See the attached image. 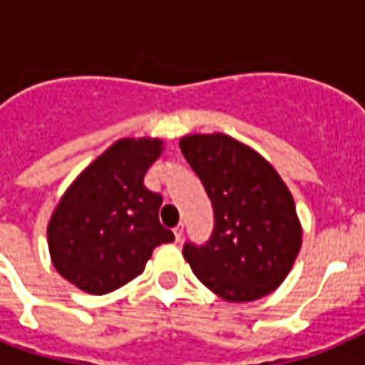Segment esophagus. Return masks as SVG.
Listing matches in <instances>:
<instances>
[{"instance_id":"obj_1","label":"esophagus","mask_w":365,"mask_h":365,"mask_svg":"<svg viewBox=\"0 0 365 365\" xmlns=\"http://www.w3.org/2000/svg\"><path fill=\"white\" fill-rule=\"evenodd\" d=\"M174 237H176L178 242L182 240V237H183V223H180V225H176V227H174Z\"/></svg>"}]
</instances>
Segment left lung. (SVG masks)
Segmentation results:
<instances>
[{"instance_id": "left-lung-1", "label": "left lung", "mask_w": 365, "mask_h": 365, "mask_svg": "<svg viewBox=\"0 0 365 365\" xmlns=\"http://www.w3.org/2000/svg\"><path fill=\"white\" fill-rule=\"evenodd\" d=\"M183 157L214 206V233L183 257L206 288L229 303L265 297L288 277L303 242L294 197L274 166L235 138L189 134Z\"/></svg>"}]
</instances>
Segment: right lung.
Here are the masks:
<instances>
[{"label": "right lung", "instance_id": "1", "mask_svg": "<svg viewBox=\"0 0 365 365\" xmlns=\"http://www.w3.org/2000/svg\"><path fill=\"white\" fill-rule=\"evenodd\" d=\"M165 149L160 138H121L66 189L47 225L60 277L93 295L142 274L157 246L174 240L159 222V193L143 176Z\"/></svg>", "mask_w": 365, "mask_h": 365}]
</instances>
